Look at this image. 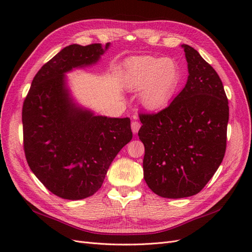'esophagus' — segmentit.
Returning <instances> with one entry per match:
<instances>
[{
	"mask_svg": "<svg viewBox=\"0 0 252 252\" xmlns=\"http://www.w3.org/2000/svg\"><path fill=\"white\" fill-rule=\"evenodd\" d=\"M140 127H141V124L139 123L138 121H133L132 123H131V129H132V132L133 133H138Z\"/></svg>",
	"mask_w": 252,
	"mask_h": 252,
	"instance_id": "esophagus-1",
	"label": "esophagus"
}]
</instances>
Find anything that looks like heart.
<instances>
[{
    "label": "heart",
    "instance_id": "1",
    "mask_svg": "<svg viewBox=\"0 0 252 252\" xmlns=\"http://www.w3.org/2000/svg\"><path fill=\"white\" fill-rule=\"evenodd\" d=\"M182 71L171 58L140 56L128 59L122 71V83L129 91L140 93L144 107L156 110L164 107L177 93Z\"/></svg>",
    "mask_w": 252,
    "mask_h": 252
}]
</instances>
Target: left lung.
Returning a JSON list of instances; mask_svg holds the SVG:
<instances>
[{
	"instance_id": "1",
	"label": "left lung",
	"mask_w": 252,
	"mask_h": 252,
	"mask_svg": "<svg viewBox=\"0 0 252 252\" xmlns=\"http://www.w3.org/2000/svg\"><path fill=\"white\" fill-rule=\"evenodd\" d=\"M185 87L158 113L140 114L144 179L156 194L181 199L199 193L222 163L229 107L219 74L194 48L182 45Z\"/></svg>"
}]
</instances>
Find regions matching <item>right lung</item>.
Here are the masks:
<instances>
[{
    "instance_id": "1",
    "label": "right lung",
    "mask_w": 252,
    "mask_h": 252,
    "mask_svg": "<svg viewBox=\"0 0 252 252\" xmlns=\"http://www.w3.org/2000/svg\"><path fill=\"white\" fill-rule=\"evenodd\" d=\"M105 45L72 44L43 65L23 104L27 163L49 191L82 200L101 188L119 151L132 139L129 118H107L73 102L65 73L95 64Z\"/></svg>"
}]
</instances>
